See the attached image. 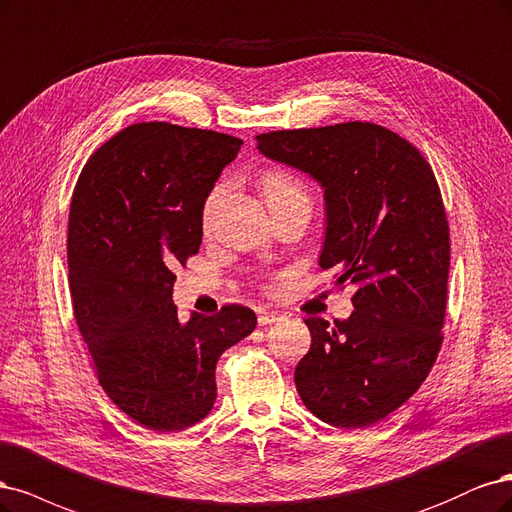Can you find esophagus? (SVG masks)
I'll return each instance as SVG.
<instances>
[{"label": "esophagus", "mask_w": 512, "mask_h": 512, "mask_svg": "<svg viewBox=\"0 0 512 512\" xmlns=\"http://www.w3.org/2000/svg\"><path fill=\"white\" fill-rule=\"evenodd\" d=\"M280 319H283V315H280L278 310H259V312H257L259 325H272V323H276V321H280Z\"/></svg>", "instance_id": "obj_1"}]
</instances>
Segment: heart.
I'll list each match as a JSON object with an SVG mask.
<instances>
[{
	"instance_id": "1",
	"label": "heart",
	"mask_w": 512,
	"mask_h": 512,
	"mask_svg": "<svg viewBox=\"0 0 512 512\" xmlns=\"http://www.w3.org/2000/svg\"><path fill=\"white\" fill-rule=\"evenodd\" d=\"M261 191H263V197H266L270 208L283 204V202H289V200H295V197H308L300 180L285 170H268L266 174H263L261 176ZM221 193H223V185H217V187H212V191L206 195L204 206H202V225L204 227L210 225L212 212H214V208H217Z\"/></svg>"
}]
</instances>
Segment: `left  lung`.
<instances>
[{
	"instance_id": "left-lung-1",
	"label": "left lung",
	"mask_w": 512,
	"mask_h": 512,
	"mask_svg": "<svg viewBox=\"0 0 512 512\" xmlns=\"http://www.w3.org/2000/svg\"><path fill=\"white\" fill-rule=\"evenodd\" d=\"M257 148L321 185L319 266L357 287L349 319H304L312 344L295 387L321 421L368 427L421 387L442 344L451 240L436 176L408 140L374 123L270 131Z\"/></svg>"
}]
</instances>
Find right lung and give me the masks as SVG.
Returning a JSON list of instances; mask_svg holds the SVG:
<instances>
[{"mask_svg":"<svg viewBox=\"0 0 512 512\" xmlns=\"http://www.w3.org/2000/svg\"><path fill=\"white\" fill-rule=\"evenodd\" d=\"M242 140L208 129L138 123L102 144L70 204L74 319L100 385L155 432L202 421L217 400L219 357L257 317L240 304L178 321L174 268L202 244V206Z\"/></svg>","mask_w":512,"mask_h":512,"instance_id":"obj_1","label":"right lung"}]
</instances>
